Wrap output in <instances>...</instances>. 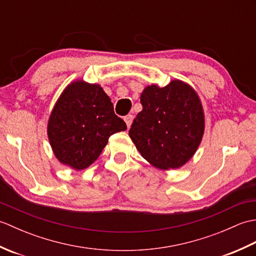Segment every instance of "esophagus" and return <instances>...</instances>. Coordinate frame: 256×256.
Here are the masks:
<instances>
[{"instance_id": "obj_1", "label": "esophagus", "mask_w": 256, "mask_h": 256, "mask_svg": "<svg viewBox=\"0 0 256 256\" xmlns=\"http://www.w3.org/2000/svg\"><path fill=\"white\" fill-rule=\"evenodd\" d=\"M124 121H125V123H126V126L130 128V126H131V124H132V121H133V116L128 114V116H124Z\"/></svg>"}]
</instances>
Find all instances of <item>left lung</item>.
Wrapping results in <instances>:
<instances>
[{"mask_svg": "<svg viewBox=\"0 0 256 256\" xmlns=\"http://www.w3.org/2000/svg\"><path fill=\"white\" fill-rule=\"evenodd\" d=\"M143 110L128 135L143 158L158 170L184 166L197 152L204 133V113L192 86L172 80L148 86L140 94Z\"/></svg>", "mask_w": 256, "mask_h": 256, "instance_id": "left-lung-1", "label": "left lung"}]
</instances>
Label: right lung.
<instances>
[{
    "mask_svg": "<svg viewBox=\"0 0 256 256\" xmlns=\"http://www.w3.org/2000/svg\"><path fill=\"white\" fill-rule=\"evenodd\" d=\"M111 99L100 84L76 80L69 84L47 124V135L56 158L74 170L88 168L100 156L108 138L125 131Z\"/></svg>",
    "mask_w": 256,
    "mask_h": 256,
    "instance_id": "1",
    "label": "right lung"
}]
</instances>
